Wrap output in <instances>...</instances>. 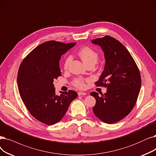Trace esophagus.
Returning <instances> with one entry per match:
<instances>
[{
    "mask_svg": "<svg viewBox=\"0 0 156 156\" xmlns=\"http://www.w3.org/2000/svg\"><path fill=\"white\" fill-rule=\"evenodd\" d=\"M86 93L84 92H82V91H79L78 92V95L80 96V95H86Z\"/></svg>",
    "mask_w": 156,
    "mask_h": 156,
    "instance_id": "esophagus-1",
    "label": "esophagus"
}]
</instances>
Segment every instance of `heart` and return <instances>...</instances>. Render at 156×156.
I'll return each mask as SVG.
<instances>
[{
	"label": "heart",
	"instance_id": "b5f03b06",
	"mask_svg": "<svg viewBox=\"0 0 156 156\" xmlns=\"http://www.w3.org/2000/svg\"><path fill=\"white\" fill-rule=\"evenodd\" d=\"M79 56L81 58L84 63L86 65H88L90 64L95 65L99 58L98 54L94 50L88 47H84L80 48L78 51ZM71 55H68L64 60L63 67L64 69H68V66L72 61ZM88 79L84 78L77 77L74 79L72 81V85L79 89H84L86 86V82L88 81Z\"/></svg>",
	"mask_w": 156,
	"mask_h": 156
}]
</instances>
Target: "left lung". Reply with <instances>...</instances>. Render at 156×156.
<instances>
[{"label":"left lung","mask_w":156,"mask_h":156,"mask_svg":"<svg viewBox=\"0 0 156 156\" xmlns=\"http://www.w3.org/2000/svg\"><path fill=\"white\" fill-rule=\"evenodd\" d=\"M104 52L105 64L97 86L107 88L104 95L91 92L96 104L93 113L101 121L114 123L127 116L134 107L141 88L139 68L128 50L110 36L93 40Z\"/></svg>","instance_id":"left-lung-1"}]
</instances>
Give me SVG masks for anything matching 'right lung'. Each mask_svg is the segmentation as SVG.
Segmentation results:
<instances>
[{
    "mask_svg": "<svg viewBox=\"0 0 156 156\" xmlns=\"http://www.w3.org/2000/svg\"><path fill=\"white\" fill-rule=\"evenodd\" d=\"M75 45L54 40L43 43L23 59L18 69V88L22 101L30 115L46 125L60 121L77 97L73 90L56 95L53 84L61 76V55Z\"/></svg>",
    "mask_w": 156,
    "mask_h": 156,
    "instance_id": "obj_1",
    "label": "right lung"
}]
</instances>
